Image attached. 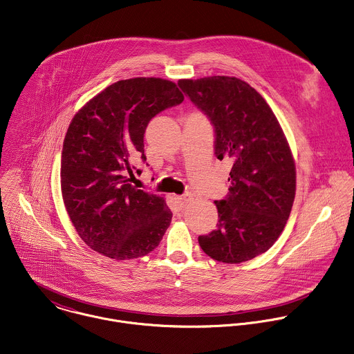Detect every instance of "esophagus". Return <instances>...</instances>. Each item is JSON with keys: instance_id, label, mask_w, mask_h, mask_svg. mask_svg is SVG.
<instances>
[{"instance_id": "1", "label": "esophagus", "mask_w": 354, "mask_h": 354, "mask_svg": "<svg viewBox=\"0 0 354 354\" xmlns=\"http://www.w3.org/2000/svg\"><path fill=\"white\" fill-rule=\"evenodd\" d=\"M175 200H176V203L179 205V208H185L189 204V201H190V194L178 196V197H175Z\"/></svg>"}]
</instances>
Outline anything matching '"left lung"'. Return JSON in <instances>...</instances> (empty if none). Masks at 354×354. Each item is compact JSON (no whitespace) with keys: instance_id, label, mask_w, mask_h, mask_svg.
I'll use <instances>...</instances> for the list:
<instances>
[{"instance_id":"8db88e82","label":"left lung","mask_w":354,"mask_h":354,"mask_svg":"<svg viewBox=\"0 0 354 354\" xmlns=\"http://www.w3.org/2000/svg\"><path fill=\"white\" fill-rule=\"evenodd\" d=\"M178 85L214 125L215 156L232 162L229 193L215 201L216 229L198 236V244L223 263L254 259L276 243L295 198V162L284 132L245 81L214 75Z\"/></svg>"}]
</instances>
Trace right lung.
Instances as JSON below:
<instances>
[{
	"label": "right lung",
	"instance_id": "obj_1",
	"mask_svg": "<svg viewBox=\"0 0 354 354\" xmlns=\"http://www.w3.org/2000/svg\"><path fill=\"white\" fill-rule=\"evenodd\" d=\"M172 81L121 80L92 97L71 120L60 167L67 214L82 241L115 261L151 252L172 212L162 197L129 182L146 162L145 132L153 117L183 102Z\"/></svg>",
	"mask_w": 354,
	"mask_h": 354
}]
</instances>
